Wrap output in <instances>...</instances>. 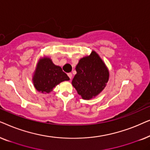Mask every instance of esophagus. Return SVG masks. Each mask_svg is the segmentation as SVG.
I'll list each match as a JSON object with an SVG mask.
<instances>
[{
    "label": "esophagus",
    "mask_w": 150,
    "mask_h": 150,
    "mask_svg": "<svg viewBox=\"0 0 150 150\" xmlns=\"http://www.w3.org/2000/svg\"><path fill=\"white\" fill-rule=\"evenodd\" d=\"M67 75H68V76H69V79H70V80H71V79H72V74L68 73V74H67Z\"/></svg>",
    "instance_id": "1"
}]
</instances>
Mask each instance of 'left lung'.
Instances as JSON below:
<instances>
[{
  "mask_svg": "<svg viewBox=\"0 0 150 150\" xmlns=\"http://www.w3.org/2000/svg\"><path fill=\"white\" fill-rule=\"evenodd\" d=\"M73 87L83 100L96 98L103 91L109 80V70L96 51L80 59L76 66Z\"/></svg>",
  "mask_w": 150,
  "mask_h": 150,
  "instance_id": "8db88e82",
  "label": "left lung"
}]
</instances>
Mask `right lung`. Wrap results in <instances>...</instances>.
Returning <instances> with one entry per match:
<instances>
[{"label":"right lung","mask_w":150,"mask_h":150,"mask_svg":"<svg viewBox=\"0 0 150 150\" xmlns=\"http://www.w3.org/2000/svg\"><path fill=\"white\" fill-rule=\"evenodd\" d=\"M69 80L60 66L54 65L50 57L44 56L38 60L32 81L37 91L46 94L52 91L57 85Z\"/></svg>","instance_id":"add662e5"}]
</instances>
